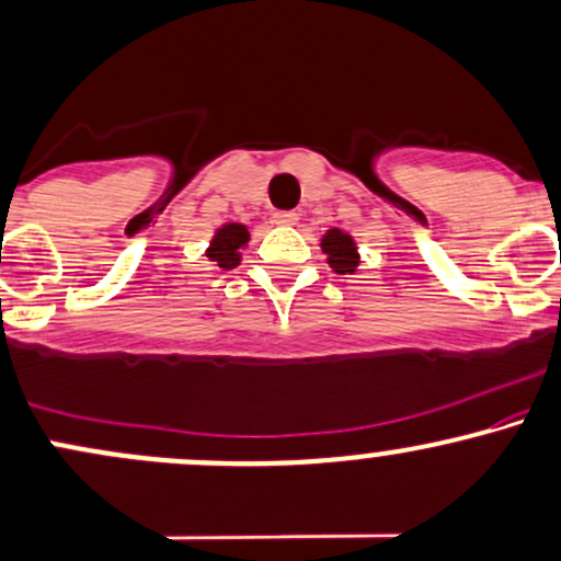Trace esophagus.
Wrapping results in <instances>:
<instances>
[{
	"label": "esophagus",
	"instance_id": "esophagus-1",
	"mask_svg": "<svg viewBox=\"0 0 561 561\" xmlns=\"http://www.w3.org/2000/svg\"><path fill=\"white\" fill-rule=\"evenodd\" d=\"M274 224L276 226H295V224H298V213H295V210L274 213Z\"/></svg>",
	"mask_w": 561,
	"mask_h": 561
}]
</instances>
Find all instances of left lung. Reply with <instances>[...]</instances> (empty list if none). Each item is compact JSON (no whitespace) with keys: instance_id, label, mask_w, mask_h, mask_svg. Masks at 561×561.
I'll use <instances>...</instances> for the list:
<instances>
[{"instance_id":"obj_1","label":"left lung","mask_w":561,"mask_h":561,"mask_svg":"<svg viewBox=\"0 0 561 561\" xmlns=\"http://www.w3.org/2000/svg\"><path fill=\"white\" fill-rule=\"evenodd\" d=\"M319 248L328 255L330 268L335 274H356L359 268V248H356V239L343 229H330L319 239Z\"/></svg>"}]
</instances>
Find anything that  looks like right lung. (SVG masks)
Masks as SVG:
<instances>
[{
  "instance_id": "right-lung-1",
  "label": "right lung",
  "mask_w": 561,
  "mask_h": 561,
  "mask_svg": "<svg viewBox=\"0 0 561 561\" xmlns=\"http://www.w3.org/2000/svg\"><path fill=\"white\" fill-rule=\"evenodd\" d=\"M248 242H250V229L244 224H229L218 226L213 233L210 244H207L205 255L210 257V261L218 263L220 268H237L239 263H242V252L248 250Z\"/></svg>"
}]
</instances>
